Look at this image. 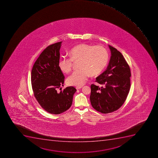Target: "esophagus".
I'll return each mask as SVG.
<instances>
[{
	"label": "esophagus",
	"instance_id": "obj_1",
	"mask_svg": "<svg viewBox=\"0 0 158 158\" xmlns=\"http://www.w3.org/2000/svg\"><path fill=\"white\" fill-rule=\"evenodd\" d=\"M82 88V86H77L76 87V89H80Z\"/></svg>",
	"mask_w": 158,
	"mask_h": 158
}]
</instances>
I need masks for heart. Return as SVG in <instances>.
<instances>
[{"mask_svg": "<svg viewBox=\"0 0 158 158\" xmlns=\"http://www.w3.org/2000/svg\"><path fill=\"white\" fill-rule=\"evenodd\" d=\"M70 58L63 57L59 66L64 73H68L73 69L74 63L78 62L79 69L67 77L69 85L82 86L88 80L89 74L97 76L103 72L109 60L108 52L102 46L81 44L74 46L69 52Z\"/></svg>", "mask_w": 158, "mask_h": 158, "instance_id": "b5f03b06", "label": "heart"}]
</instances>
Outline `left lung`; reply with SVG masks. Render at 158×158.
<instances>
[{"label":"left lung","instance_id":"1","mask_svg":"<svg viewBox=\"0 0 158 158\" xmlns=\"http://www.w3.org/2000/svg\"><path fill=\"white\" fill-rule=\"evenodd\" d=\"M111 56L106 70L96 78L101 87L92 84L90 101L99 112L107 114L118 110L126 100L131 88V69L122 54L109 45Z\"/></svg>","mask_w":158,"mask_h":158}]
</instances>
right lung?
<instances>
[{
    "label": "right lung",
    "instance_id": "right-lung-1",
    "mask_svg": "<svg viewBox=\"0 0 158 158\" xmlns=\"http://www.w3.org/2000/svg\"><path fill=\"white\" fill-rule=\"evenodd\" d=\"M61 43H56L45 48L35 62L31 72L35 97L43 109L52 114H60L68 110L77 91L71 86L57 92L64 82V76L59 66Z\"/></svg>",
    "mask_w": 158,
    "mask_h": 158
}]
</instances>
